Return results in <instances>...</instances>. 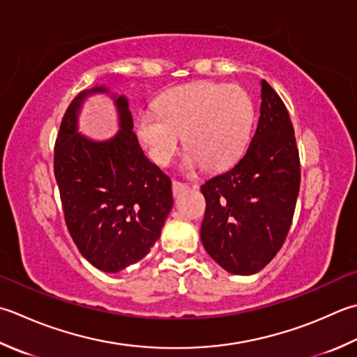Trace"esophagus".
Wrapping results in <instances>:
<instances>
[{
	"mask_svg": "<svg viewBox=\"0 0 357 357\" xmlns=\"http://www.w3.org/2000/svg\"><path fill=\"white\" fill-rule=\"evenodd\" d=\"M188 185L185 183H179V181H173L172 183V192H173V197H178L179 193H183L184 190H187Z\"/></svg>",
	"mask_w": 357,
	"mask_h": 357,
	"instance_id": "34e87169",
	"label": "esophagus"
}]
</instances>
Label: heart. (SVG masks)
<instances>
[{
	"label": "heart",
	"instance_id": "heart-1",
	"mask_svg": "<svg viewBox=\"0 0 357 357\" xmlns=\"http://www.w3.org/2000/svg\"><path fill=\"white\" fill-rule=\"evenodd\" d=\"M254 123V103L238 85L195 82L169 89L158 99V111L142 109L136 131L146 155L165 165L179 146L183 135L184 167L206 165L218 170L240 158Z\"/></svg>",
	"mask_w": 357,
	"mask_h": 357
}]
</instances>
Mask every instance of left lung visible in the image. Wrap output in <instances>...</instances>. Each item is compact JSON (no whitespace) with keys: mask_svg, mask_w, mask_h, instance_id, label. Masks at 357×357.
Returning <instances> with one entry per match:
<instances>
[{"mask_svg":"<svg viewBox=\"0 0 357 357\" xmlns=\"http://www.w3.org/2000/svg\"><path fill=\"white\" fill-rule=\"evenodd\" d=\"M298 188L294 127L282 97L261 80L260 119L246 153L232 169L201 185L206 252L232 274L261 271L289 232Z\"/></svg>","mask_w":357,"mask_h":357,"instance_id":"obj_1","label":"left lung"}]
</instances>
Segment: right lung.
Here are the masks:
<instances>
[{"label":"right lung","mask_w":357,"mask_h":357,"mask_svg":"<svg viewBox=\"0 0 357 357\" xmlns=\"http://www.w3.org/2000/svg\"><path fill=\"white\" fill-rule=\"evenodd\" d=\"M85 96L75 97L61 119L54 174L79 252L97 269L117 272L158 241L173 206L172 181L142 153L125 97L116 99L121 131L114 139L93 142L79 135L75 117Z\"/></svg>","instance_id":"1"}]
</instances>
